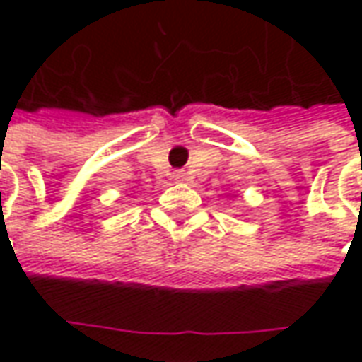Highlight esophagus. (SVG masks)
<instances>
[{
    "instance_id": "34e87169",
    "label": "esophagus",
    "mask_w": 362,
    "mask_h": 362,
    "mask_svg": "<svg viewBox=\"0 0 362 362\" xmlns=\"http://www.w3.org/2000/svg\"><path fill=\"white\" fill-rule=\"evenodd\" d=\"M174 180H176V182L186 180V173H182V170H178V173H174Z\"/></svg>"
}]
</instances>
